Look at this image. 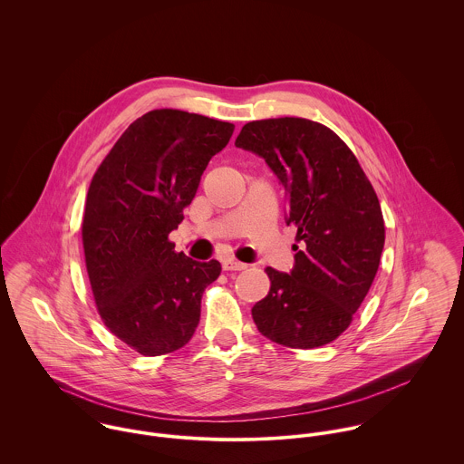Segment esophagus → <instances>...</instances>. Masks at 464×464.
Instances as JSON below:
<instances>
[{"mask_svg": "<svg viewBox=\"0 0 464 464\" xmlns=\"http://www.w3.org/2000/svg\"><path fill=\"white\" fill-rule=\"evenodd\" d=\"M223 269H225V271H243V269H246V265L237 263V261H234V259H225V261H223Z\"/></svg>", "mask_w": 464, "mask_h": 464, "instance_id": "obj_1", "label": "esophagus"}]
</instances>
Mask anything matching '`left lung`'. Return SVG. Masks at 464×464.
Returning <instances> with one entry per match:
<instances>
[{
    "instance_id": "left-lung-1",
    "label": "left lung",
    "mask_w": 464,
    "mask_h": 464,
    "mask_svg": "<svg viewBox=\"0 0 464 464\" xmlns=\"http://www.w3.org/2000/svg\"><path fill=\"white\" fill-rule=\"evenodd\" d=\"M236 146L261 155L280 179L300 243L289 275L266 267L271 285L254 322L289 348L329 344L350 327L379 269L386 228L377 193L353 151L322 123L250 121Z\"/></svg>"
}]
</instances>
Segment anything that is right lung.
<instances>
[{"mask_svg": "<svg viewBox=\"0 0 464 464\" xmlns=\"http://www.w3.org/2000/svg\"><path fill=\"white\" fill-rule=\"evenodd\" d=\"M234 125L177 109L137 118L98 166L85 199V267L105 327L140 355L189 343L201 295L219 273L175 252L169 232L184 219L208 160Z\"/></svg>", "mask_w": 464, "mask_h": 464, "instance_id": "obj_1", "label": "right lung"}]
</instances>
